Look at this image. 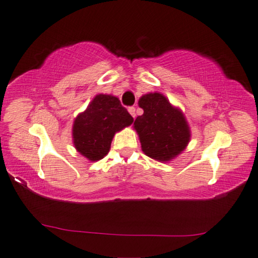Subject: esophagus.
<instances>
[{"instance_id":"esophagus-1","label":"esophagus","mask_w":258,"mask_h":258,"mask_svg":"<svg viewBox=\"0 0 258 258\" xmlns=\"http://www.w3.org/2000/svg\"><path fill=\"white\" fill-rule=\"evenodd\" d=\"M128 111L130 112V115H132L133 117L135 118V116H136V109H135V107H129L128 108Z\"/></svg>"}]
</instances>
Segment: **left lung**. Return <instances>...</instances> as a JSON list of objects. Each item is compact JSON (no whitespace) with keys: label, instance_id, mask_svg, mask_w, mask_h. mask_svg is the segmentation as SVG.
<instances>
[{"label":"left lung","instance_id":"1","mask_svg":"<svg viewBox=\"0 0 258 258\" xmlns=\"http://www.w3.org/2000/svg\"><path fill=\"white\" fill-rule=\"evenodd\" d=\"M143 115L134 122L142 150L157 161L177 156L188 144L190 132L184 116L162 94H147L140 98Z\"/></svg>","mask_w":258,"mask_h":258}]
</instances>
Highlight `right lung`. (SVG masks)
<instances>
[{"mask_svg": "<svg viewBox=\"0 0 258 258\" xmlns=\"http://www.w3.org/2000/svg\"><path fill=\"white\" fill-rule=\"evenodd\" d=\"M133 121L117 97L100 94L74 122V144L88 160L98 161L108 154L115 133Z\"/></svg>", "mask_w": 258, "mask_h": 258, "instance_id": "obj_1", "label": "right lung"}]
</instances>
